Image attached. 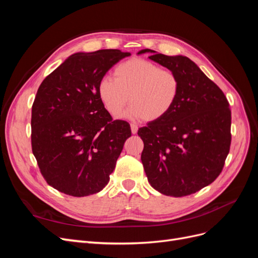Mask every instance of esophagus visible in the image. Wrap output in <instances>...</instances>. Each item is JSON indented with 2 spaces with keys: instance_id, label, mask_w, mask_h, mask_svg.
I'll list each match as a JSON object with an SVG mask.
<instances>
[{
  "instance_id": "1",
  "label": "esophagus",
  "mask_w": 258,
  "mask_h": 258,
  "mask_svg": "<svg viewBox=\"0 0 258 258\" xmlns=\"http://www.w3.org/2000/svg\"><path fill=\"white\" fill-rule=\"evenodd\" d=\"M130 127H131V132H132V134L136 135L137 132H138V126H137V124H135V123H131V124H130Z\"/></svg>"
}]
</instances>
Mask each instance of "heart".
I'll list each match as a JSON object with an SVG mask.
<instances>
[{"mask_svg":"<svg viewBox=\"0 0 258 258\" xmlns=\"http://www.w3.org/2000/svg\"><path fill=\"white\" fill-rule=\"evenodd\" d=\"M181 90L178 76L145 59H130L117 66L113 79L104 77L98 86L106 111L118 116L128 103L131 118L155 121L172 110Z\"/></svg>","mask_w":258,"mask_h":258,"instance_id":"b5f03b06","label":"heart"}]
</instances>
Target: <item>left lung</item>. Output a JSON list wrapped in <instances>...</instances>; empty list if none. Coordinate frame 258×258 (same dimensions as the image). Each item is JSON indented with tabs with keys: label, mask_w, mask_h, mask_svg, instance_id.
Listing matches in <instances>:
<instances>
[{
	"label": "left lung",
	"mask_w": 258,
	"mask_h": 258,
	"mask_svg": "<svg viewBox=\"0 0 258 258\" xmlns=\"http://www.w3.org/2000/svg\"><path fill=\"white\" fill-rule=\"evenodd\" d=\"M150 59L174 72L181 83L176 102L165 117L138 130L148 182L171 197L195 194L221 174L231 143V111L218 86L184 56L151 49Z\"/></svg>",
	"instance_id": "left-lung-1"
}]
</instances>
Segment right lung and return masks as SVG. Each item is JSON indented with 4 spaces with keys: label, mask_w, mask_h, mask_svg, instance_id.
<instances>
[{
    "label": "right lung",
    "mask_w": 258,
    "mask_h": 258,
    "mask_svg": "<svg viewBox=\"0 0 258 258\" xmlns=\"http://www.w3.org/2000/svg\"><path fill=\"white\" fill-rule=\"evenodd\" d=\"M130 52L101 49L70 56L42 82L31 116V145L48 185L73 197L102 190L131 137L129 122L113 120L98 86Z\"/></svg>",
    "instance_id": "add662e5"
}]
</instances>
